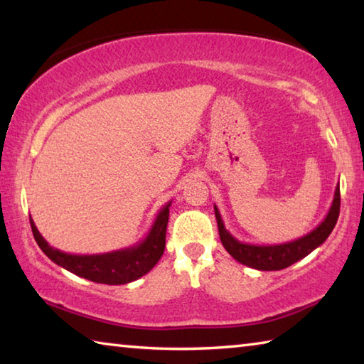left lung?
Returning a JSON list of instances; mask_svg holds the SVG:
<instances>
[{
  "label": "left lung",
  "mask_w": 364,
  "mask_h": 364,
  "mask_svg": "<svg viewBox=\"0 0 364 364\" xmlns=\"http://www.w3.org/2000/svg\"><path fill=\"white\" fill-rule=\"evenodd\" d=\"M213 210L215 217H217L221 244H223V247L228 250V254H230L234 260L245 264V267L260 271H278L291 267L295 262H299L308 254H311L313 250L319 247V245L329 237V234L334 230V226L337 223L338 212H341V188H338L337 184L334 200H332L329 212L321 223H319L313 231L305 234V236L284 244L255 245L237 241V239L225 228L217 205H213Z\"/></svg>",
  "instance_id": "obj_1"
}]
</instances>
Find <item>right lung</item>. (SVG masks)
Segmentation results:
<instances>
[{
    "instance_id": "1",
    "label": "right lung",
    "mask_w": 364,
    "mask_h": 364,
    "mask_svg": "<svg viewBox=\"0 0 364 364\" xmlns=\"http://www.w3.org/2000/svg\"><path fill=\"white\" fill-rule=\"evenodd\" d=\"M170 205L171 200L160 208L149 232H147V236L139 244L133 245V247L107 252V254H65V252L51 247L45 241V237L36 230L32 218H30V226H32L33 237L36 244L40 245V249L59 267L80 276V278L100 282V284L119 286L136 281L141 276L149 273L160 260V257L164 255Z\"/></svg>"
}]
</instances>
